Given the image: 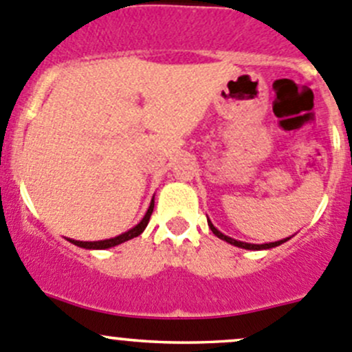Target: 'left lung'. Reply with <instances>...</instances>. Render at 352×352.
<instances>
[{
  "label": "left lung",
  "instance_id": "obj_1",
  "mask_svg": "<svg viewBox=\"0 0 352 352\" xmlns=\"http://www.w3.org/2000/svg\"><path fill=\"white\" fill-rule=\"evenodd\" d=\"M208 225H209V228H211V232L214 233L216 236H218V239H221V240H225V242H228V243H232V245H235V247H240V248H247V250H264V248H272V247H278V245H281V243H285L286 240H279V242H272V243H264V245H252V243H245V242H239V240H233V239H230V236H226V235H223L221 232H218V230L214 228V226L211 225V221H208Z\"/></svg>",
  "mask_w": 352,
  "mask_h": 352
}]
</instances>
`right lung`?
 <instances>
[{
    "label": "right lung",
    "mask_w": 352,
    "mask_h": 352,
    "mask_svg": "<svg viewBox=\"0 0 352 352\" xmlns=\"http://www.w3.org/2000/svg\"><path fill=\"white\" fill-rule=\"evenodd\" d=\"M153 206H155V201H151L150 208H148L146 214H144V218L141 219V223H138V225L134 226L133 230H129V232H126V233H122V235L116 236V239L100 240V242H78V240H69V242L78 245V247H81V248H110V247H116V245H119L122 242H127V240L134 239V236H138V235H141V233H143V230L146 228L148 221H150L151 212H153Z\"/></svg>",
    "instance_id": "add662e5"
}]
</instances>
